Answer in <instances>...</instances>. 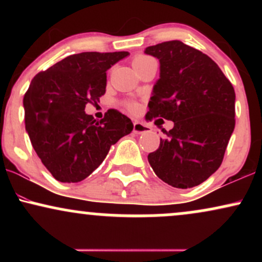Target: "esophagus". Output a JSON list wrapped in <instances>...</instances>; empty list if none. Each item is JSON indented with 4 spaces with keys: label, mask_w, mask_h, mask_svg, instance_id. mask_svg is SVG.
<instances>
[{
    "label": "esophagus",
    "mask_w": 262,
    "mask_h": 262,
    "mask_svg": "<svg viewBox=\"0 0 262 262\" xmlns=\"http://www.w3.org/2000/svg\"><path fill=\"white\" fill-rule=\"evenodd\" d=\"M133 132L135 134H143V133H146V132H150V127H148L146 124H144V123L134 122Z\"/></svg>",
    "instance_id": "34e87169"
}]
</instances>
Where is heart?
Masks as SVG:
<instances>
[{
	"instance_id": "obj_1",
	"label": "heart",
	"mask_w": 262,
	"mask_h": 262,
	"mask_svg": "<svg viewBox=\"0 0 262 262\" xmlns=\"http://www.w3.org/2000/svg\"><path fill=\"white\" fill-rule=\"evenodd\" d=\"M152 58H150V56H146V55H137L135 58L133 59V68L137 69L139 68V66H143L145 64H148V62L152 61ZM127 107L128 110L130 111H137V103H134V102H127Z\"/></svg>"
}]
</instances>
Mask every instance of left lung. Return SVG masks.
<instances>
[{
    "mask_svg": "<svg viewBox=\"0 0 262 262\" xmlns=\"http://www.w3.org/2000/svg\"><path fill=\"white\" fill-rule=\"evenodd\" d=\"M159 59L160 77L152 87L146 119L173 122L160 146L148 155L159 179L191 188L219 169L235 127V92L219 66L180 40L145 49ZM156 122V121H155Z\"/></svg>",
    "mask_w": 262,
    "mask_h": 262,
    "instance_id": "obj_1",
    "label": "left lung"
}]
</instances>
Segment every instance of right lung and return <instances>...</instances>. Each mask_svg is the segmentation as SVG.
<instances>
[{
  "label": "right lung",
  "mask_w": 262,
  "mask_h": 262,
  "mask_svg": "<svg viewBox=\"0 0 262 262\" xmlns=\"http://www.w3.org/2000/svg\"><path fill=\"white\" fill-rule=\"evenodd\" d=\"M128 52L69 55L35 75L23 98L26 130L44 166L60 182H80L97 169L111 146L133 130L116 110L100 122L85 112L106 92V71Z\"/></svg>",
  "instance_id": "obj_1"
}]
</instances>
